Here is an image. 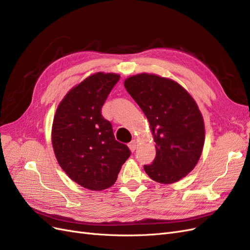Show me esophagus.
I'll use <instances>...</instances> for the list:
<instances>
[{
	"label": "esophagus",
	"mask_w": 250,
	"mask_h": 250,
	"mask_svg": "<svg viewBox=\"0 0 250 250\" xmlns=\"http://www.w3.org/2000/svg\"><path fill=\"white\" fill-rule=\"evenodd\" d=\"M137 146H138V142L135 141V140L131 141V142L129 143V145H128V147H129V149L132 151V152H133V151H134L135 149H137Z\"/></svg>",
	"instance_id": "esophagus-1"
}]
</instances>
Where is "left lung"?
<instances>
[{"label":"left lung","mask_w":250,"mask_h":250,"mask_svg":"<svg viewBox=\"0 0 250 250\" xmlns=\"http://www.w3.org/2000/svg\"><path fill=\"white\" fill-rule=\"evenodd\" d=\"M124 86L145 113L155 142L156 156L144 170L165 185L186 177L197 165L206 139L197 103L179 83L155 74L133 75Z\"/></svg>","instance_id":"left-lung-1"}]
</instances>
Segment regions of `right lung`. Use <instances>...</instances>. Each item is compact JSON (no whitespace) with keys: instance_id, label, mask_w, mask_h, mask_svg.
Instances as JSON below:
<instances>
[{"instance_id":"add662e5","label":"right lung","mask_w":250,"mask_h":250,"mask_svg":"<svg viewBox=\"0 0 250 250\" xmlns=\"http://www.w3.org/2000/svg\"><path fill=\"white\" fill-rule=\"evenodd\" d=\"M120 79L115 73L98 72L71 88L59 103L52 125V145L60 167L75 183L101 191L116 183L130 156L116 141L101 108Z\"/></svg>"}]
</instances>
